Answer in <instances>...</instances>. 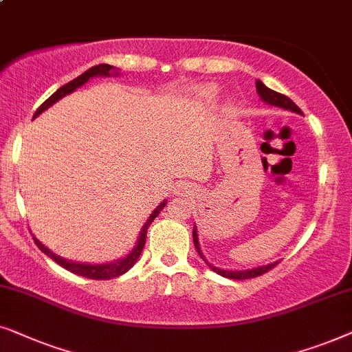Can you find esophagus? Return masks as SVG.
Segmentation results:
<instances>
[{
  "mask_svg": "<svg viewBox=\"0 0 352 352\" xmlns=\"http://www.w3.org/2000/svg\"><path fill=\"white\" fill-rule=\"evenodd\" d=\"M175 193H177V195H186V193H188V191H186L185 186H182V185H180V188H177V190H175Z\"/></svg>",
  "mask_w": 352,
  "mask_h": 352,
  "instance_id": "esophagus-1",
  "label": "esophagus"
}]
</instances>
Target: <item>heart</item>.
<instances>
[{"mask_svg":"<svg viewBox=\"0 0 352 352\" xmlns=\"http://www.w3.org/2000/svg\"><path fill=\"white\" fill-rule=\"evenodd\" d=\"M199 96L206 101H214L219 96V88L215 85H206L199 90Z\"/></svg>","mask_w":352,"mask_h":352,"instance_id":"b5f03b06","label":"heart"}]
</instances>
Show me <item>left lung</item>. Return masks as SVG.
<instances>
[{
    "label": "left lung",
    "instance_id": "8db88e82",
    "mask_svg": "<svg viewBox=\"0 0 352 352\" xmlns=\"http://www.w3.org/2000/svg\"><path fill=\"white\" fill-rule=\"evenodd\" d=\"M256 90H257V95H259V98H261V101H264L265 104L280 107V109H285V111L294 112V114L302 116L301 109H299V107L294 104V102L289 100L288 96L280 95V93L270 90V88L265 87L261 80H256ZM193 243H195V248H196V251H198L199 257L206 262V265H208L210 270H214L215 274L222 275V277H225V278H232V280L254 278V277H257V275L265 274L267 270H270L272 267L278 264V261H274V262H270V264L257 265V267H252V269H220V267H215L214 264H210V262L206 259L203 251H201L199 238H198V227H196V223L193 225Z\"/></svg>",
    "mask_w": 352,
    "mask_h": 352
}]
</instances>
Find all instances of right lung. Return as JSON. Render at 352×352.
<instances>
[{"mask_svg":"<svg viewBox=\"0 0 352 352\" xmlns=\"http://www.w3.org/2000/svg\"><path fill=\"white\" fill-rule=\"evenodd\" d=\"M120 69L114 67V65H109V64H100V65H93L88 70H85L82 75H78L77 78H74V80H70L69 83H65L60 88H58L53 95H51L48 100H46L43 104H41L36 112L34 114V119L35 117H38L41 112H45L48 107H51L54 104V102H58L59 100H63L64 96L70 95V93H74L77 88H80L85 85V83L90 80L93 77H117L119 75ZM167 204V199H164L159 203V206H156V209L153 210L151 214H149V217L146 219V222L143 223L142 230H140L138 236H137V241H135V246L130 250L127 254L119 257V259H114L111 262H101V264H90V262H77V261H69V259H64V257H60L56 254L50 250V248H46L43 243L40 240H36L34 236V240L36 243V246L40 248L41 251L45 252L46 256L50 257V259H53L56 264H59L60 267H64L65 270L72 272V274H77L80 275V277H87V278H93V280H109V278H114V277H119V275L125 274V272L132 269L135 265V262L138 261L140 254H142L143 248H144V241H146V233H148V228L149 225L154 219L157 217L159 212L166 208Z\"/></svg>","mask_w":352,"mask_h":352,"instance_id":"obj_1","label":"right lung"}]
</instances>
